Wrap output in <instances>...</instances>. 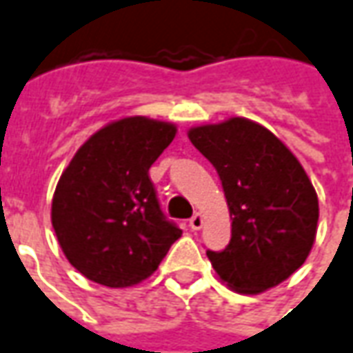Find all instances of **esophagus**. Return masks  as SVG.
Masks as SVG:
<instances>
[{
	"label": "esophagus",
	"mask_w": 353,
	"mask_h": 353,
	"mask_svg": "<svg viewBox=\"0 0 353 353\" xmlns=\"http://www.w3.org/2000/svg\"><path fill=\"white\" fill-rule=\"evenodd\" d=\"M202 223H204V219H202V216L199 214V212L194 214L193 218L189 219V225H191V229H193V231H199V229L202 228Z\"/></svg>",
	"instance_id": "1"
}]
</instances>
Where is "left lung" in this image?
<instances>
[{"mask_svg":"<svg viewBox=\"0 0 353 353\" xmlns=\"http://www.w3.org/2000/svg\"><path fill=\"white\" fill-rule=\"evenodd\" d=\"M187 135L218 172L229 206L231 241L206 252L218 277L241 294L277 287L305 262L317 233L319 202L305 170L248 118L194 125Z\"/></svg>","mask_w":353,"mask_h":353,"instance_id":"obj_1","label":"left lung"}]
</instances>
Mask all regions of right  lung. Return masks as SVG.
Segmentation results:
<instances>
[{"instance_id":"add662e5","label":"right lung","mask_w":353,"mask_h":353,"mask_svg":"<svg viewBox=\"0 0 353 353\" xmlns=\"http://www.w3.org/2000/svg\"><path fill=\"white\" fill-rule=\"evenodd\" d=\"M177 128L145 117L110 122L76 151L57 183L51 223L66 260L103 287L151 277L181 236L160 210L149 168Z\"/></svg>"}]
</instances>
